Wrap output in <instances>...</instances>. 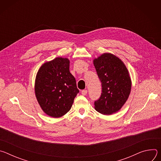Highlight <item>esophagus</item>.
<instances>
[{
	"instance_id": "1",
	"label": "esophagus",
	"mask_w": 161,
	"mask_h": 161,
	"mask_svg": "<svg viewBox=\"0 0 161 161\" xmlns=\"http://www.w3.org/2000/svg\"><path fill=\"white\" fill-rule=\"evenodd\" d=\"M87 94V90H81V94L83 96H85Z\"/></svg>"
}]
</instances>
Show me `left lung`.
<instances>
[{"instance_id": "1", "label": "left lung", "mask_w": 161, "mask_h": 161, "mask_svg": "<svg viewBox=\"0 0 161 161\" xmlns=\"http://www.w3.org/2000/svg\"><path fill=\"white\" fill-rule=\"evenodd\" d=\"M101 81L102 93L94 102L95 109L103 114H111L121 109L131 90V80L124 62L111 53H104L94 60Z\"/></svg>"}]
</instances>
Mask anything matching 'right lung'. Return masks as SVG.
Segmentation results:
<instances>
[{
    "mask_svg": "<svg viewBox=\"0 0 161 161\" xmlns=\"http://www.w3.org/2000/svg\"><path fill=\"white\" fill-rule=\"evenodd\" d=\"M69 60L57 57L39 69L35 81V94L42 111L58 118L72 107L79 92L75 77L69 71Z\"/></svg>",
    "mask_w": 161,
    "mask_h": 161,
    "instance_id": "add662e5",
    "label": "right lung"
}]
</instances>
